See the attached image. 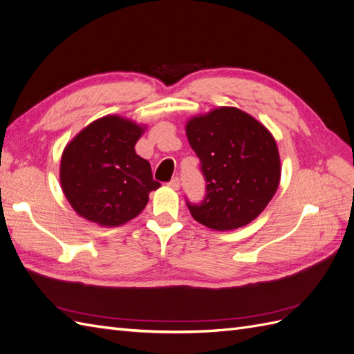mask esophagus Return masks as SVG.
I'll list each match as a JSON object with an SVG mask.
<instances>
[{"instance_id": "34e87169", "label": "esophagus", "mask_w": 354, "mask_h": 354, "mask_svg": "<svg viewBox=\"0 0 354 354\" xmlns=\"http://www.w3.org/2000/svg\"><path fill=\"white\" fill-rule=\"evenodd\" d=\"M168 186L169 187H173V189H178L180 187V178L178 177H173V178H171L169 180V183H168Z\"/></svg>"}]
</instances>
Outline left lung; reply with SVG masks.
I'll return each instance as SVG.
<instances>
[{"label": "left lung", "instance_id": "8db88e82", "mask_svg": "<svg viewBox=\"0 0 354 354\" xmlns=\"http://www.w3.org/2000/svg\"><path fill=\"white\" fill-rule=\"evenodd\" d=\"M186 133L207 183L199 203L186 199L192 217L232 230L260 216L281 180L279 152L266 127L236 108H220L190 120Z\"/></svg>", "mask_w": 354, "mask_h": 354}]
</instances>
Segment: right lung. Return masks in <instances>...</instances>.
<instances>
[{
  "label": "right lung",
  "mask_w": 354,
  "mask_h": 354,
  "mask_svg": "<svg viewBox=\"0 0 354 354\" xmlns=\"http://www.w3.org/2000/svg\"><path fill=\"white\" fill-rule=\"evenodd\" d=\"M142 128L120 116L94 121L66 146L60 183L72 208L100 226H120L140 214L160 183L134 146Z\"/></svg>",
  "instance_id": "right-lung-1"
}]
</instances>
